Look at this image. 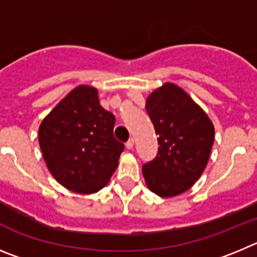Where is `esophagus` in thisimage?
Masks as SVG:
<instances>
[{
	"label": "esophagus",
	"mask_w": 257,
	"mask_h": 257,
	"mask_svg": "<svg viewBox=\"0 0 257 257\" xmlns=\"http://www.w3.org/2000/svg\"><path fill=\"white\" fill-rule=\"evenodd\" d=\"M125 146H126V149H129V150L133 149V146H134V140H133V138H131V140H129L128 142L125 143Z\"/></svg>",
	"instance_id": "esophagus-1"
}]
</instances>
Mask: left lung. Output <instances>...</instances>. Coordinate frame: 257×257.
Instances as JSON below:
<instances>
[{"label": "left lung", "mask_w": 257, "mask_h": 257, "mask_svg": "<svg viewBox=\"0 0 257 257\" xmlns=\"http://www.w3.org/2000/svg\"><path fill=\"white\" fill-rule=\"evenodd\" d=\"M160 145L156 157L142 166L149 189L160 197L186 192L201 177L214 145V124L184 89L164 83L146 100Z\"/></svg>", "instance_id": "left-lung-1"}]
</instances>
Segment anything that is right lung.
<instances>
[{"label": "right lung", "instance_id": "right-lung-1", "mask_svg": "<svg viewBox=\"0 0 257 257\" xmlns=\"http://www.w3.org/2000/svg\"><path fill=\"white\" fill-rule=\"evenodd\" d=\"M115 116L100 105L98 91L78 85L42 120L39 147L61 186L82 195L102 189L116 170L124 145L114 137Z\"/></svg>", "mask_w": 257, "mask_h": 257}]
</instances>
